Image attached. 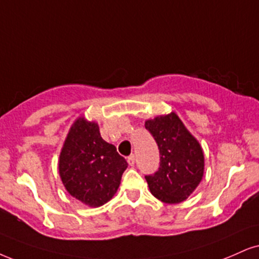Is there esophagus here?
I'll return each mask as SVG.
<instances>
[{
  "instance_id": "esophagus-1",
  "label": "esophagus",
  "mask_w": 259,
  "mask_h": 259,
  "mask_svg": "<svg viewBox=\"0 0 259 259\" xmlns=\"http://www.w3.org/2000/svg\"><path fill=\"white\" fill-rule=\"evenodd\" d=\"M127 162H128V164L131 165V167H133V165H135V163H136L135 155H130L128 157H127Z\"/></svg>"
}]
</instances>
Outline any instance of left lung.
Segmentation results:
<instances>
[{
  "label": "left lung",
  "instance_id": "1",
  "mask_svg": "<svg viewBox=\"0 0 259 259\" xmlns=\"http://www.w3.org/2000/svg\"><path fill=\"white\" fill-rule=\"evenodd\" d=\"M159 150V167L145 175L150 192L164 203L184 202L203 178L204 155L175 113L145 122Z\"/></svg>",
  "mask_w": 259,
  "mask_h": 259
}]
</instances>
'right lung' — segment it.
Segmentation results:
<instances>
[{
    "instance_id": "add662e5",
    "label": "right lung",
    "mask_w": 259,
    "mask_h": 259,
    "mask_svg": "<svg viewBox=\"0 0 259 259\" xmlns=\"http://www.w3.org/2000/svg\"><path fill=\"white\" fill-rule=\"evenodd\" d=\"M128 163L102 139L98 124L79 117L73 123L59 161L60 177L69 194L89 206L110 200Z\"/></svg>"
}]
</instances>
